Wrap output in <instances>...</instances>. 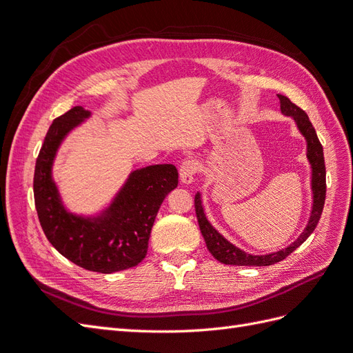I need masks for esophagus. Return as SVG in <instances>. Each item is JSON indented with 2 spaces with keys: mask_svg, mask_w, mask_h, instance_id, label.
<instances>
[{
  "mask_svg": "<svg viewBox=\"0 0 353 353\" xmlns=\"http://www.w3.org/2000/svg\"><path fill=\"white\" fill-rule=\"evenodd\" d=\"M197 172V162L193 159H187L179 166V181L184 185H190L194 181Z\"/></svg>",
  "mask_w": 353,
  "mask_h": 353,
  "instance_id": "34e87169",
  "label": "esophagus"
}]
</instances>
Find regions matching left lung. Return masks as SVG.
<instances>
[{
    "mask_svg": "<svg viewBox=\"0 0 353 353\" xmlns=\"http://www.w3.org/2000/svg\"><path fill=\"white\" fill-rule=\"evenodd\" d=\"M276 95H279V100H280L281 113L284 116L292 117L297 126L299 132H301L306 140V157H307V162H309V165H311V170H312L311 187H312V201L314 203H312L311 218H309L307 225L301 236L297 237V240L294 243L287 245L285 249L274 252V253H268V254H250L248 252L239 249L237 245H234L232 243H230L225 237L222 236L221 232H218L215 228H213V225L206 218L205 209H203L201 194L197 193L194 197V208H196V215H197L201 236H203V239H205L208 249L212 253L213 258L225 265L268 266V265L280 262V261L285 259L288 254L294 252L299 245H301L309 236H311L316 227L319 218H321L324 201H325V163H324L323 145L318 140L316 132L314 130L311 121H309L307 114L301 108H297L294 103L288 100L285 95H281V94H276Z\"/></svg>",
    "mask_w": 353,
    "mask_h": 353,
    "instance_id": "1",
    "label": "left lung"
}]
</instances>
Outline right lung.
I'll return each instance as SVG.
<instances>
[{"label":"right lung","instance_id":"1","mask_svg":"<svg viewBox=\"0 0 353 353\" xmlns=\"http://www.w3.org/2000/svg\"><path fill=\"white\" fill-rule=\"evenodd\" d=\"M90 117L91 112L77 105L51 123L35 165V208L42 231L60 254L81 268L112 274L145 258L160 205L178 185V170L168 163L135 169L99 213L68 210L52 178V165L65 138Z\"/></svg>","mask_w":353,"mask_h":353}]
</instances>
